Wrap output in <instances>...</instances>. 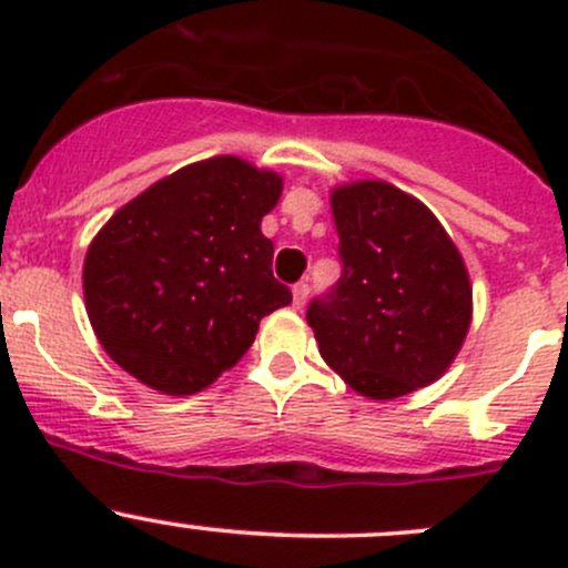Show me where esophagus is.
Returning a JSON list of instances; mask_svg holds the SVG:
<instances>
[{"label":"esophagus","mask_w":568,"mask_h":568,"mask_svg":"<svg viewBox=\"0 0 568 568\" xmlns=\"http://www.w3.org/2000/svg\"><path fill=\"white\" fill-rule=\"evenodd\" d=\"M307 294H311V285H307V283H296V285H294V305H296V307L305 305Z\"/></svg>","instance_id":"1"}]
</instances>
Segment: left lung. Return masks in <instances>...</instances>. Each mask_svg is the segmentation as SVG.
Returning a JSON list of instances; mask_svg holds the SVG:
<instances>
[{
    "label": "left lung",
    "mask_w": 568,
    "mask_h": 568,
    "mask_svg": "<svg viewBox=\"0 0 568 568\" xmlns=\"http://www.w3.org/2000/svg\"><path fill=\"white\" fill-rule=\"evenodd\" d=\"M332 214L341 277L307 305L321 357L374 400L432 385L469 329L459 250L426 205L390 183L335 189Z\"/></svg>",
    "instance_id": "left-lung-1"
}]
</instances>
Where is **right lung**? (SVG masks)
<instances>
[{"label":"right lung","mask_w":568,"mask_h":568,"mask_svg":"<svg viewBox=\"0 0 568 568\" xmlns=\"http://www.w3.org/2000/svg\"><path fill=\"white\" fill-rule=\"evenodd\" d=\"M283 181L236 156L189 164L125 203L84 257L101 346L142 385L192 395L233 368L291 302L261 233Z\"/></svg>","instance_id":"obj_1"}]
</instances>
